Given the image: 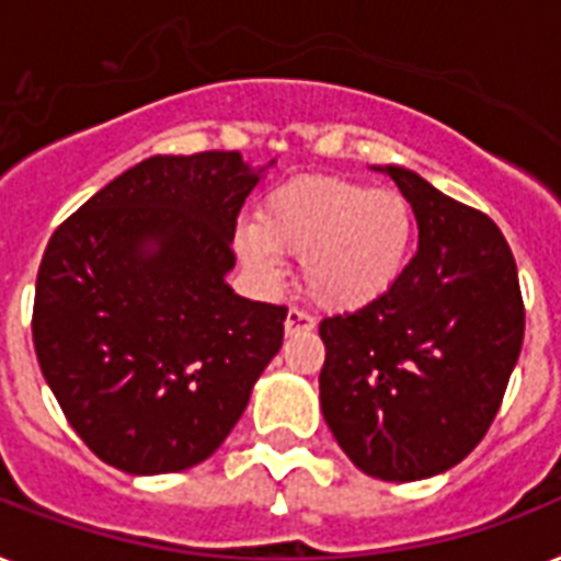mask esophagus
Instances as JSON below:
<instances>
[{
  "label": "esophagus",
  "mask_w": 561,
  "mask_h": 561,
  "mask_svg": "<svg viewBox=\"0 0 561 561\" xmlns=\"http://www.w3.org/2000/svg\"><path fill=\"white\" fill-rule=\"evenodd\" d=\"M317 325V320L308 311H302V308H290L288 317H285V332L288 334H297V332H311Z\"/></svg>",
  "instance_id": "1"
}]
</instances>
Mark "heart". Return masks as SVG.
Here are the masks:
<instances>
[{
    "label": "heart",
    "mask_w": 561,
    "mask_h": 561,
    "mask_svg": "<svg viewBox=\"0 0 561 561\" xmlns=\"http://www.w3.org/2000/svg\"><path fill=\"white\" fill-rule=\"evenodd\" d=\"M413 232V206L396 188L299 178L271 194L262 220L238 229V250L267 282L282 273V253L302 255V285L320 306L360 308L396 285Z\"/></svg>",
    "instance_id": "1"
}]
</instances>
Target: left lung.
<instances>
[{
	"instance_id": "8db88e82",
	"label": "left lung",
	"mask_w": 561,
	"mask_h": 561,
	"mask_svg": "<svg viewBox=\"0 0 561 561\" xmlns=\"http://www.w3.org/2000/svg\"><path fill=\"white\" fill-rule=\"evenodd\" d=\"M419 250L387 294L325 317L320 404L355 466L378 480L451 469L486 436L522 355L524 299L495 220L399 165Z\"/></svg>"
}]
</instances>
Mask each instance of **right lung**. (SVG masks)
I'll return each mask as SVG.
<instances>
[{
	"label": "right lung",
	"mask_w": 561,
	"mask_h": 561,
	"mask_svg": "<svg viewBox=\"0 0 561 561\" xmlns=\"http://www.w3.org/2000/svg\"><path fill=\"white\" fill-rule=\"evenodd\" d=\"M238 151L151 157L55 229L37 271L39 369L99 460L171 474L218 451L279 352L285 306L238 297Z\"/></svg>",
	"instance_id": "add662e5"
}]
</instances>
